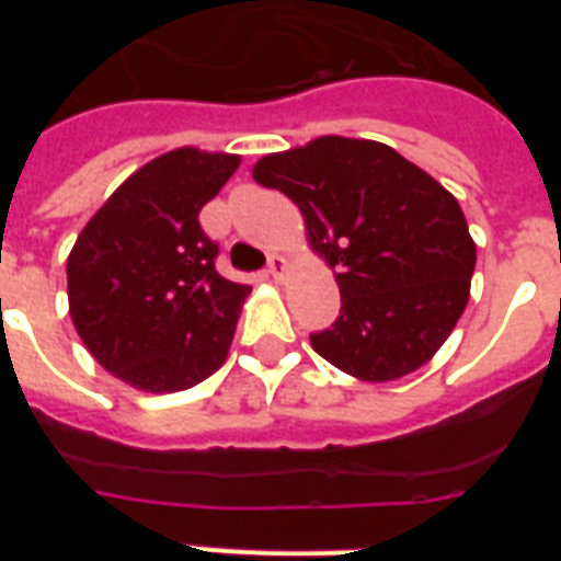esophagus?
Segmentation results:
<instances>
[{
    "label": "esophagus",
    "instance_id": "34e87169",
    "mask_svg": "<svg viewBox=\"0 0 561 561\" xmlns=\"http://www.w3.org/2000/svg\"><path fill=\"white\" fill-rule=\"evenodd\" d=\"M286 270H289V266H286L284 257H280V255H272L270 257V270H266V272H270V275L275 277V280H284Z\"/></svg>",
    "mask_w": 561,
    "mask_h": 561
}]
</instances>
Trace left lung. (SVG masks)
<instances>
[{"label":"left lung","mask_w":561,"mask_h":561,"mask_svg":"<svg viewBox=\"0 0 561 561\" xmlns=\"http://www.w3.org/2000/svg\"><path fill=\"white\" fill-rule=\"evenodd\" d=\"M252 180L300 207L311 250L336 270L340 317L311 348L362 381L427 365L469 304L478 261L453 193L385 142L336 134L266 153Z\"/></svg>","instance_id":"1"}]
</instances>
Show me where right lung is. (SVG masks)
<instances>
[{"label": "right lung", "instance_id": "add662e5", "mask_svg": "<svg viewBox=\"0 0 561 561\" xmlns=\"http://www.w3.org/2000/svg\"><path fill=\"white\" fill-rule=\"evenodd\" d=\"M241 157L173 148L146 162L87 221L67 257L69 317L101 368L176 393L225 365L247 284L216 272L199 210Z\"/></svg>", "mask_w": 561, "mask_h": 561}]
</instances>
